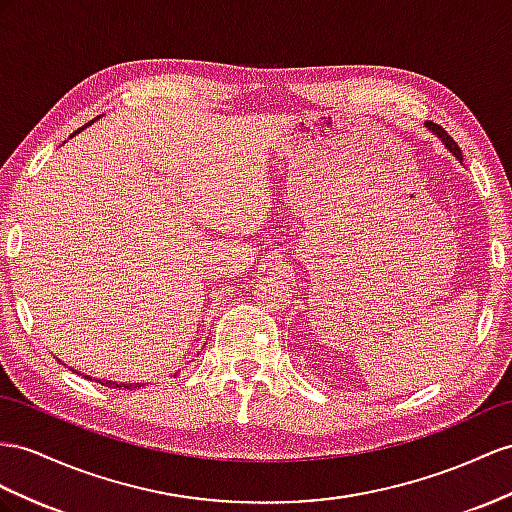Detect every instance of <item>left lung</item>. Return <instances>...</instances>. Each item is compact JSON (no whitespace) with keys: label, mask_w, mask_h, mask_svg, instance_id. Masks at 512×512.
<instances>
[{"label":"left lung","mask_w":512,"mask_h":512,"mask_svg":"<svg viewBox=\"0 0 512 512\" xmlns=\"http://www.w3.org/2000/svg\"><path fill=\"white\" fill-rule=\"evenodd\" d=\"M426 127L432 131V134H435L443 144H445V149H448L454 157H456V160L458 162H463V153H461V149H458V144L448 136V134H445V131L439 127V125H435V123H428L426 121Z\"/></svg>","instance_id":"8db88e82"}]
</instances>
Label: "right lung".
I'll return each instance as SVG.
<instances>
[{
    "instance_id": "right-lung-1",
    "label": "right lung",
    "mask_w": 512,
    "mask_h": 512,
    "mask_svg": "<svg viewBox=\"0 0 512 512\" xmlns=\"http://www.w3.org/2000/svg\"><path fill=\"white\" fill-rule=\"evenodd\" d=\"M177 374V372H175ZM173 374V376H175ZM86 378H90V381H95V378L93 376H86ZM97 383H101L103 387H110V389H129V391H134V389H138V387H144V385H147V383H119V381H106V378H99V381Z\"/></svg>"
}]
</instances>
